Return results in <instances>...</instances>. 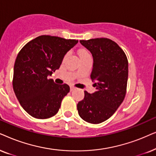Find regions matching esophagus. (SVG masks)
<instances>
[{
	"label": "esophagus",
	"instance_id": "1",
	"mask_svg": "<svg viewBox=\"0 0 156 156\" xmlns=\"http://www.w3.org/2000/svg\"><path fill=\"white\" fill-rule=\"evenodd\" d=\"M70 91L73 90H75V89H76V88H75L74 86H70Z\"/></svg>",
	"mask_w": 156,
	"mask_h": 156
}]
</instances>
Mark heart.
Here are the masks:
<instances>
[{
    "instance_id": "1",
    "label": "heart",
    "mask_w": 156,
    "mask_h": 156,
    "mask_svg": "<svg viewBox=\"0 0 156 156\" xmlns=\"http://www.w3.org/2000/svg\"><path fill=\"white\" fill-rule=\"evenodd\" d=\"M89 55L88 52H86V51H80L79 52V55H80V57L83 56V55Z\"/></svg>"
}]
</instances>
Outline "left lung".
<instances>
[{
  "mask_svg": "<svg viewBox=\"0 0 156 156\" xmlns=\"http://www.w3.org/2000/svg\"><path fill=\"white\" fill-rule=\"evenodd\" d=\"M92 53L95 93L84 91L85 96L77 105L80 117L88 123L98 124L113 115L125 98L128 76L126 53L115 42L106 38L80 41Z\"/></svg>",
  "mask_w": 156,
  "mask_h": 156,
  "instance_id": "left-lung-1",
  "label": "left lung"
}]
</instances>
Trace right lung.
<instances>
[{
    "label": "right lung",
    "instance_id": "obj_1",
    "mask_svg": "<svg viewBox=\"0 0 156 156\" xmlns=\"http://www.w3.org/2000/svg\"><path fill=\"white\" fill-rule=\"evenodd\" d=\"M78 42L43 35L29 41L18 53L13 88L20 105L32 117L46 119L58 112L70 87L55 83L48 76L58 69L64 55Z\"/></svg>",
    "mask_w": 156,
    "mask_h": 156
}]
</instances>
